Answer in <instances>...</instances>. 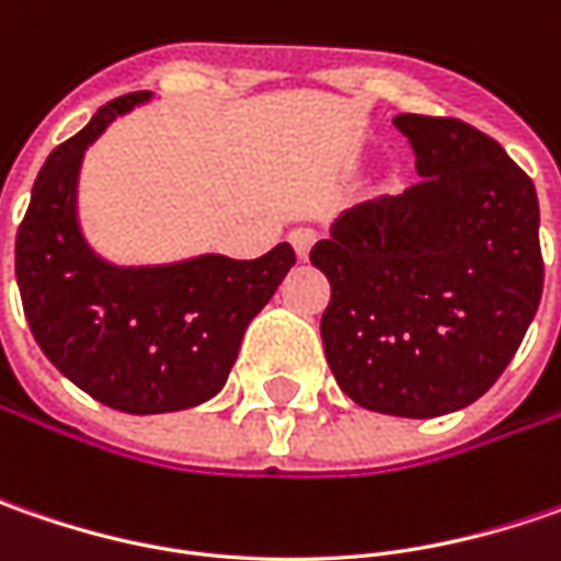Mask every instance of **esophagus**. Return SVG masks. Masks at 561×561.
<instances>
[{"label": "esophagus", "mask_w": 561, "mask_h": 561, "mask_svg": "<svg viewBox=\"0 0 561 561\" xmlns=\"http://www.w3.org/2000/svg\"><path fill=\"white\" fill-rule=\"evenodd\" d=\"M290 243L293 249H296V259H309V252H312L314 247V230L312 227H293L290 230Z\"/></svg>", "instance_id": "esophagus-1"}]
</instances>
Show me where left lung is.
Wrapping results in <instances>:
<instances>
[{"mask_svg":"<svg viewBox=\"0 0 561 561\" xmlns=\"http://www.w3.org/2000/svg\"><path fill=\"white\" fill-rule=\"evenodd\" d=\"M421 181L346 208L312 265L324 356L362 409L437 419L506 371L543 293L540 205L506 149L456 118L397 115Z\"/></svg>","mask_w":561,"mask_h":561,"instance_id":"obj_1","label":"left lung"}]
</instances>
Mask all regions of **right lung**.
Returning <instances> with one entry per match:
<instances>
[{
	"mask_svg": "<svg viewBox=\"0 0 561 561\" xmlns=\"http://www.w3.org/2000/svg\"><path fill=\"white\" fill-rule=\"evenodd\" d=\"M152 93L102 105L33 184L14 240V274L39 350L61 375L127 415L181 412L225 387L249 321L296 265L290 243L262 259L218 252L168 265H112L77 221L83 152Z\"/></svg>",
	"mask_w": 561,
	"mask_h": 561,
	"instance_id": "1",
	"label": "right lung"
}]
</instances>
